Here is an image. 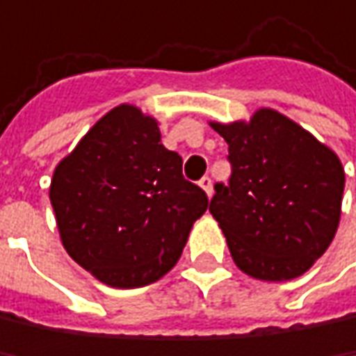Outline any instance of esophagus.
<instances>
[{
  "mask_svg": "<svg viewBox=\"0 0 356 356\" xmlns=\"http://www.w3.org/2000/svg\"><path fill=\"white\" fill-rule=\"evenodd\" d=\"M199 186L207 193V197H211V195H213V182H211V178H209V176H203V178L199 180Z\"/></svg>",
  "mask_w": 356,
  "mask_h": 356,
  "instance_id": "esophagus-1",
  "label": "esophagus"
}]
</instances>
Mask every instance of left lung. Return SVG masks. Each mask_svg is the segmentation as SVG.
I'll use <instances>...</instances> for the list:
<instances>
[{
	"label": "left lung",
	"mask_w": 356,
	"mask_h": 356,
	"mask_svg": "<svg viewBox=\"0 0 356 356\" xmlns=\"http://www.w3.org/2000/svg\"><path fill=\"white\" fill-rule=\"evenodd\" d=\"M211 128L228 143L232 174L228 184L213 186L209 211L234 264L267 282L302 275L338 230L344 193L338 155L273 109Z\"/></svg>",
	"instance_id": "1"
}]
</instances>
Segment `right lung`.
Returning <instances> with one entry per match:
<instances>
[{
    "label": "right lung",
    "mask_w": 356,
    "mask_h": 356,
    "mask_svg": "<svg viewBox=\"0 0 356 356\" xmlns=\"http://www.w3.org/2000/svg\"><path fill=\"white\" fill-rule=\"evenodd\" d=\"M49 199L68 255L113 288L168 273L209 203L134 105L107 111L58 163Z\"/></svg>",
    "instance_id": "1"
}]
</instances>
